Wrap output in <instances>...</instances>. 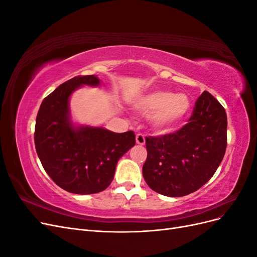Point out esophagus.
I'll return each mask as SVG.
<instances>
[{"instance_id":"1","label":"esophagus","mask_w":257,"mask_h":257,"mask_svg":"<svg viewBox=\"0 0 257 257\" xmlns=\"http://www.w3.org/2000/svg\"><path fill=\"white\" fill-rule=\"evenodd\" d=\"M136 143L138 144V145H145V143H146V138H145V135L144 134H142V133H139V134H137L136 135Z\"/></svg>"}]
</instances>
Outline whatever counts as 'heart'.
<instances>
[{"instance_id": "heart-1", "label": "heart", "mask_w": 257, "mask_h": 257, "mask_svg": "<svg viewBox=\"0 0 257 257\" xmlns=\"http://www.w3.org/2000/svg\"><path fill=\"white\" fill-rule=\"evenodd\" d=\"M137 109L153 113L155 126L167 127L181 121L189 113L191 100L183 93L174 94L169 91H153L143 95L136 102Z\"/></svg>"}]
</instances>
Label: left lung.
Segmentation results:
<instances>
[{"label":"left lung","instance_id":"1","mask_svg":"<svg viewBox=\"0 0 257 257\" xmlns=\"http://www.w3.org/2000/svg\"><path fill=\"white\" fill-rule=\"evenodd\" d=\"M226 146V112L216 98L204 91L195 102L189 122L180 130L146 137L145 180L162 195H189L211 179Z\"/></svg>","mask_w":257,"mask_h":257}]
</instances>
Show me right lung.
I'll use <instances>...</instances> for the list:
<instances>
[{
  "instance_id": "add662e5",
  "label": "right lung",
  "mask_w": 257,
  "mask_h": 257,
  "mask_svg": "<svg viewBox=\"0 0 257 257\" xmlns=\"http://www.w3.org/2000/svg\"><path fill=\"white\" fill-rule=\"evenodd\" d=\"M97 85L94 75L77 76L45 97L37 112L34 143L46 173L60 188L74 194H94L108 188L116 163L135 146L133 131L113 133L102 127L76 128L68 99L80 85Z\"/></svg>"
}]
</instances>
